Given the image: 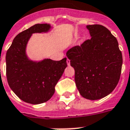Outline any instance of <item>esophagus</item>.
Masks as SVG:
<instances>
[{"mask_svg": "<svg viewBox=\"0 0 130 130\" xmlns=\"http://www.w3.org/2000/svg\"><path fill=\"white\" fill-rule=\"evenodd\" d=\"M66 62H67V64H68V66L70 64V60H69V59H67V60H66Z\"/></svg>", "mask_w": 130, "mask_h": 130, "instance_id": "1", "label": "esophagus"}]
</instances>
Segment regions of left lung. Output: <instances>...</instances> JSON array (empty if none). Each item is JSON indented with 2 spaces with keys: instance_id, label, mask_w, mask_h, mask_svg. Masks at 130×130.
Returning <instances> with one entry per match:
<instances>
[{
  "instance_id": "left-lung-1",
  "label": "left lung",
  "mask_w": 130,
  "mask_h": 130,
  "mask_svg": "<svg viewBox=\"0 0 130 130\" xmlns=\"http://www.w3.org/2000/svg\"><path fill=\"white\" fill-rule=\"evenodd\" d=\"M91 39L66 53L75 70L74 79L80 94L97 100L113 91L120 78L123 63L118 40L105 27L89 25Z\"/></svg>"
}]
</instances>
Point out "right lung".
<instances>
[{
  "label": "right lung",
  "mask_w": 130,
  "mask_h": 130,
  "mask_svg": "<svg viewBox=\"0 0 130 130\" xmlns=\"http://www.w3.org/2000/svg\"><path fill=\"white\" fill-rule=\"evenodd\" d=\"M50 25L36 24L14 37L6 55L7 81L19 98L31 104L50 100L55 86L67 66L66 58L60 61L46 59L39 62L29 60L25 47L32 34L47 31Z\"/></svg>",
  "instance_id": "right-lung-1"
}]
</instances>
